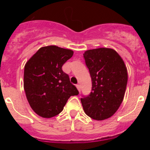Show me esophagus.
<instances>
[{
  "label": "esophagus",
  "mask_w": 150,
  "mask_h": 150,
  "mask_svg": "<svg viewBox=\"0 0 150 150\" xmlns=\"http://www.w3.org/2000/svg\"><path fill=\"white\" fill-rule=\"evenodd\" d=\"M76 87H77L78 90H79V91L81 92V86H80L79 85H76Z\"/></svg>",
  "instance_id": "obj_1"
}]
</instances>
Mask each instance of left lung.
I'll return each mask as SVG.
<instances>
[{"label": "left lung", "instance_id": "obj_1", "mask_svg": "<svg viewBox=\"0 0 150 150\" xmlns=\"http://www.w3.org/2000/svg\"><path fill=\"white\" fill-rule=\"evenodd\" d=\"M92 81V91L81 98L87 115L102 121L110 117L124 100L128 71L120 55L112 48H99L83 54Z\"/></svg>", "mask_w": 150, "mask_h": 150}]
</instances>
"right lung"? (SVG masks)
<instances>
[{"mask_svg":"<svg viewBox=\"0 0 150 150\" xmlns=\"http://www.w3.org/2000/svg\"><path fill=\"white\" fill-rule=\"evenodd\" d=\"M74 51L57 46L40 48L26 63L24 89L30 107L39 116L59 115L69 97L79 93L62 66Z\"/></svg>","mask_w":150,"mask_h":150,"instance_id":"obj_1","label":"right lung"}]
</instances>
